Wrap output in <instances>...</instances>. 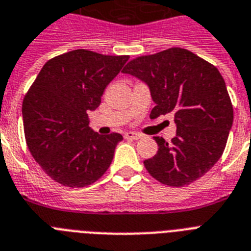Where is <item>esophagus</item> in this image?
<instances>
[{"instance_id": "34e87169", "label": "esophagus", "mask_w": 251, "mask_h": 251, "mask_svg": "<svg viewBox=\"0 0 251 251\" xmlns=\"http://www.w3.org/2000/svg\"><path fill=\"white\" fill-rule=\"evenodd\" d=\"M124 136H125L126 139H132V140L140 139V138H142V135H140L139 132H136V131H126L125 134H124Z\"/></svg>"}]
</instances>
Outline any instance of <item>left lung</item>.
<instances>
[{
    "label": "left lung",
    "mask_w": 251,
    "mask_h": 251,
    "mask_svg": "<svg viewBox=\"0 0 251 251\" xmlns=\"http://www.w3.org/2000/svg\"><path fill=\"white\" fill-rule=\"evenodd\" d=\"M122 72L148 86L156 104L151 119L175 116L172 143L154 136L158 151L144 161L148 173L172 187L206 174L221 158L233 124V108L219 71L185 49L172 48L134 59Z\"/></svg>",
    "instance_id": "1"
}]
</instances>
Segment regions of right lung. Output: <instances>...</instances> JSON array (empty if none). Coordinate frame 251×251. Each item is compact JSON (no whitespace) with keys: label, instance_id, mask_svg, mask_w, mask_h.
I'll return each instance as SVG.
<instances>
[{"label":"right lung","instance_id":"right-lung-1","mask_svg":"<svg viewBox=\"0 0 251 251\" xmlns=\"http://www.w3.org/2000/svg\"><path fill=\"white\" fill-rule=\"evenodd\" d=\"M127 60L79 49L50 59L34 79L22 109L26 146L55 182L85 187L109 168L122 135L94 131L89 113Z\"/></svg>","mask_w":251,"mask_h":251}]
</instances>
